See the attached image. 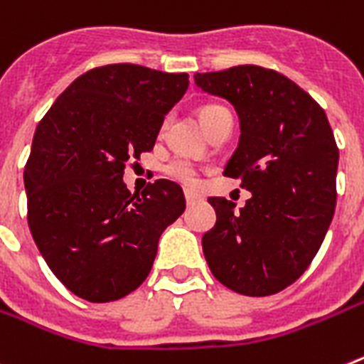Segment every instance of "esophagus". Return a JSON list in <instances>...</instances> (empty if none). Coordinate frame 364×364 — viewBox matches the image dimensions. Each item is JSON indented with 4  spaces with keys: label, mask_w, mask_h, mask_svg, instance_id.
Returning <instances> with one entry per match:
<instances>
[{
    "label": "esophagus",
    "mask_w": 364,
    "mask_h": 364,
    "mask_svg": "<svg viewBox=\"0 0 364 364\" xmlns=\"http://www.w3.org/2000/svg\"><path fill=\"white\" fill-rule=\"evenodd\" d=\"M185 200H187V203L191 205V203H194L196 200H200V196H198L196 192L188 191V188H185Z\"/></svg>",
    "instance_id": "1"
}]
</instances>
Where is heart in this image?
I'll return each mask as SVG.
<instances>
[{"instance_id":"obj_1","label":"heart","mask_w":364,"mask_h":364,"mask_svg":"<svg viewBox=\"0 0 364 364\" xmlns=\"http://www.w3.org/2000/svg\"><path fill=\"white\" fill-rule=\"evenodd\" d=\"M224 114H228V111L218 105H205L200 109V120L203 122L205 129H209L210 125ZM166 173L173 177V179H177V181L185 183V185H196L198 183L196 166L191 161H187V159H173L172 163H168Z\"/></svg>"}]
</instances>
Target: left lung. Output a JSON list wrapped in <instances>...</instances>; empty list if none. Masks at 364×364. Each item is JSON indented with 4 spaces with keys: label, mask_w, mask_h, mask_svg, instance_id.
<instances>
[{
    "label": "left lung",
    "mask_w": 364,
    "mask_h": 364,
    "mask_svg": "<svg viewBox=\"0 0 364 364\" xmlns=\"http://www.w3.org/2000/svg\"><path fill=\"white\" fill-rule=\"evenodd\" d=\"M194 83L239 114L224 176L252 192L239 210L209 198L216 224L201 239L205 261L231 291L276 294L307 270L335 213L338 148L328 116L294 81L253 64L196 73Z\"/></svg>",
    "instance_id": "1"
}]
</instances>
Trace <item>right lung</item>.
Returning <instances> with one entry per match:
<instances>
[{"label":"right lung","instance_id":"obj_1","mask_svg":"<svg viewBox=\"0 0 364 364\" xmlns=\"http://www.w3.org/2000/svg\"><path fill=\"white\" fill-rule=\"evenodd\" d=\"M187 73L109 64L79 75L46 112L23 170L27 222L55 276L92 304L120 300L148 277L159 239L185 210L179 185L131 194L129 159L154 149Z\"/></svg>","mask_w":364,"mask_h":364}]
</instances>
